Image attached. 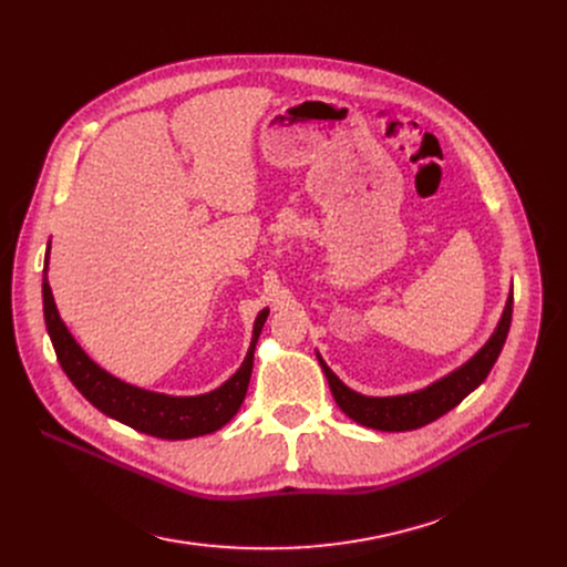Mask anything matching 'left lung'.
I'll return each instance as SVG.
<instances>
[{
  "label": "left lung",
  "instance_id": "obj_1",
  "mask_svg": "<svg viewBox=\"0 0 567 567\" xmlns=\"http://www.w3.org/2000/svg\"><path fill=\"white\" fill-rule=\"evenodd\" d=\"M511 321H513V293L508 303H505L503 317L496 326L494 336L468 363H464L449 377L434 381L432 385H427V389L409 393V395L365 398L361 393L347 389V385L333 374V370L323 363L321 355H317V359L326 379H329L331 393L338 406L349 415L351 421L372 430H381V432L419 430L441 419L443 413L455 409L471 391L478 389V385L487 379L489 370L494 368L498 353L505 344V338H508Z\"/></svg>",
  "mask_w": 567,
  "mask_h": 567
}]
</instances>
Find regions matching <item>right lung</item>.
Segmentation results:
<instances>
[{
    "instance_id": "1",
    "label": "right lung",
    "mask_w": 567,
    "mask_h": 567,
    "mask_svg": "<svg viewBox=\"0 0 567 567\" xmlns=\"http://www.w3.org/2000/svg\"><path fill=\"white\" fill-rule=\"evenodd\" d=\"M50 250V246H48ZM43 315L48 333L56 353V361L73 381L75 389L92 402L99 411H103L110 419L124 423L137 432L152 434L158 439H193L202 434H212L227 425L236 411L241 409L250 372L255 359V344L264 329V321L268 310H261L255 321L252 342L244 365L236 370L231 379H227L220 389L195 395V398H172L163 393L142 391L137 385H131L122 379L112 377L103 368H99L82 347L73 340L64 321L59 319L52 291L48 285V252H45V268H43Z\"/></svg>"
}]
</instances>
